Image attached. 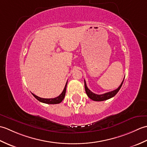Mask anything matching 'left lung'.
Masks as SVG:
<instances>
[{"mask_svg":"<svg viewBox=\"0 0 147 147\" xmlns=\"http://www.w3.org/2000/svg\"><path fill=\"white\" fill-rule=\"evenodd\" d=\"M124 80L122 82L121 85L118 87L117 89H115V90H113V91L112 92H109L107 93H104V94H101V95H97V94H95V93H93L92 92L90 91V90L88 89V87L86 86V82L85 80H84V82H85V92L86 93V95H88V97L93 100L94 101H104V100H108L109 98H111L112 97H113L115 95L117 94V93L119 92V90L121 88L122 85H123V82H124Z\"/></svg>","mask_w":147,"mask_h":147,"instance_id":"8db88e82","label":"left lung"}]
</instances>
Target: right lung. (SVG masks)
I'll return each mask as SVG.
<instances>
[{
	"mask_svg": "<svg viewBox=\"0 0 147 147\" xmlns=\"http://www.w3.org/2000/svg\"><path fill=\"white\" fill-rule=\"evenodd\" d=\"M67 83V82L66 84H65L64 90L61 93V94L60 95H59L58 96H57V97L54 98H43L39 97V96L35 95V94H33V93H32V95L34 96V97L38 100V101L41 102L42 103H45V104H59V103H61L62 100H63V99L64 98V96H65V90H66Z\"/></svg>",
	"mask_w": 147,
	"mask_h": 147,
	"instance_id": "1",
	"label": "right lung"
}]
</instances>
